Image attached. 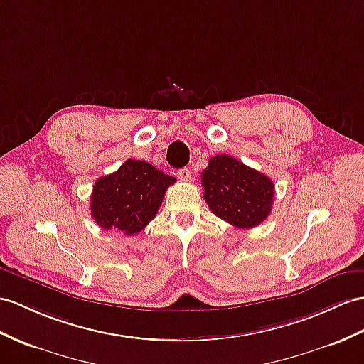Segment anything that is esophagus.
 Masks as SVG:
<instances>
[{"mask_svg":"<svg viewBox=\"0 0 364 364\" xmlns=\"http://www.w3.org/2000/svg\"><path fill=\"white\" fill-rule=\"evenodd\" d=\"M177 176H179V179H182L185 182L191 181V171L188 170V168H182V170L177 171Z\"/></svg>","mask_w":364,"mask_h":364,"instance_id":"1","label":"esophagus"}]
</instances>
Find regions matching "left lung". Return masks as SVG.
I'll return each mask as SVG.
<instances>
[{
  "label": "left lung",
  "mask_w": 364,
  "mask_h": 364,
  "mask_svg": "<svg viewBox=\"0 0 364 364\" xmlns=\"http://www.w3.org/2000/svg\"><path fill=\"white\" fill-rule=\"evenodd\" d=\"M202 187L208 208L233 227H258L272 211L274 185L270 177L228 154L210 159Z\"/></svg>",
  "instance_id": "obj_1"
}]
</instances>
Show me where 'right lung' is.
<instances>
[{
	"label": "right lung",
	"instance_id": "add662e5",
	"mask_svg": "<svg viewBox=\"0 0 364 364\" xmlns=\"http://www.w3.org/2000/svg\"><path fill=\"white\" fill-rule=\"evenodd\" d=\"M174 177L145 161L128 159L117 171L94 183L91 216L103 230L137 235L156 218Z\"/></svg>",
	"mask_w": 364,
	"mask_h": 364
}]
</instances>
